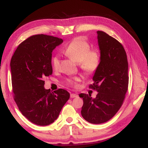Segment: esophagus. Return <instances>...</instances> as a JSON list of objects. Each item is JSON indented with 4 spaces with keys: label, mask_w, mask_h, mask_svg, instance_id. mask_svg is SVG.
<instances>
[{
    "label": "esophagus",
    "mask_w": 148,
    "mask_h": 148,
    "mask_svg": "<svg viewBox=\"0 0 148 148\" xmlns=\"http://www.w3.org/2000/svg\"><path fill=\"white\" fill-rule=\"evenodd\" d=\"M78 95L76 94H74V93H72L71 94V98H74V97H77Z\"/></svg>",
    "instance_id": "obj_1"
}]
</instances>
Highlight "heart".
Listing matches in <instances>:
<instances>
[{"mask_svg":"<svg viewBox=\"0 0 148 148\" xmlns=\"http://www.w3.org/2000/svg\"><path fill=\"white\" fill-rule=\"evenodd\" d=\"M90 50V45L86 41L76 38L64 49L63 52L68 58L79 63L80 68L86 74L90 75L97 70L100 60L99 54L96 51ZM59 62L58 56L53 57L52 65L54 69H58ZM79 81V77H75L67 79V82L70 85H74Z\"/></svg>","mask_w":148,"mask_h":148,"instance_id":"b5f03b06","label":"heart"}]
</instances>
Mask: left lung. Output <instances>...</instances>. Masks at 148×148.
<instances>
[{"instance_id":"left-lung-1","label":"left lung","mask_w":148,"mask_h":148,"mask_svg":"<svg viewBox=\"0 0 148 148\" xmlns=\"http://www.w3.org/2000/svg\"><path fill=\"white\" fill-rule=\"evenodd\" d=\"M97 34L100 60L90 87L98 93L95 98L90 94L79 95L84 102L82 116L92 124L107 122L116 114L122 106L129 82L128 62L123 46L104 32Z\"/></svg>"}]
</instances>
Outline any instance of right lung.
Segmentation results:
<instances>
[{
  "label": "right lung",
  "instance_id": "add662e5",
  "mask_svg": "<svg viewBox=\"0 0 148 148\" xmlns=\"http://www.w3.org/2000/svg\"><path fill=\"white\" fill-rule=\"evenodd\" d=\"M62 42L58 37L32 36L19 44L10 60L14 100L22 114L39 126L57 119L70 97L62 89H45L43 81L52 74V51Z\"/></svg>",
  "mask_w": 148,
  "mask_h": 148
}]
</instances>
